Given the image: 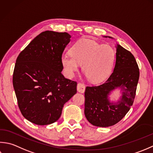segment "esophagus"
Listing matches in <instances>:
<instances>
[{"label": "esophagus", "instance_id": "obj_1", "mask_svg": "<svg viewBox=\"0 0 153 153\" xmlns=\"http://www.w3.org/2000/svg\"><path fill=\"white\" fill-rule=\"evenodd\" d=\"M76 88L77 91L80 93H84L85 91V86L82 83H78Z\"/></svg>", "mask_w": 153, "mask_h": 153}]
</instances>
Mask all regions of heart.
Instances as JSON below:
<instances>
[{
  "label": "heart",
  "instance_id": "obj_1",
  "mask_svg": "<svg viewBox=\"0 0 153 153\" xmlns=\"http://www.w3.org/2000/svg\"><path fill=\"white\" fill-rule=\"evenodd\" d=\"M70 52L65 53L61 58L66 76L73 78L80 65H82V71L92 82L106 79L116 59V52L111 45H102L88 39H81L74 43Z\"/></svg>",
  "mask_w": 153,
  "mask_h": 153
}]
</instances>
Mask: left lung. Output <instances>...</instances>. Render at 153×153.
Listing matches in <instances>:
<instances>
[{
	"instance_id": "left-lung-1",
	"label": "left lung",
	"mask_w": 153,
	"mask_h": 153,
	"mask_svg": "<svg viewBox=\"0 0 153 153\" xmlns=\"http://www.w3.org/2000/svg\"><path fill=\"white\" fill-rule=\"evenodd\" d=\"M139 78V70L134 56L117 45L116 63L111 75L102 85L86 88L85 115L87 120L93 126L101 127L119 122L133 105ZM115 90H119L120 97L113 101L109 96Z\"/></svg>"
}]
</instances>
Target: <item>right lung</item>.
Instances as JSON below:
<instances>
[{"mask_svg":"<svg viewBox=\"0 0 153 153\" xmlns=\"http://www.w3.org/2000/svg\"><path fill=\"white\" fill-rule=\"evenodd\" d=\"M67 32L45 31L18 55L13 86L18 107L27 120L39 126L51 124L76 93L77 84L65 78L61 58L71 41Z\"/></svg>","mask_w":153,"mask_h":153,"instance_id":"add662e5","label":"right lung"}]
</instances>
